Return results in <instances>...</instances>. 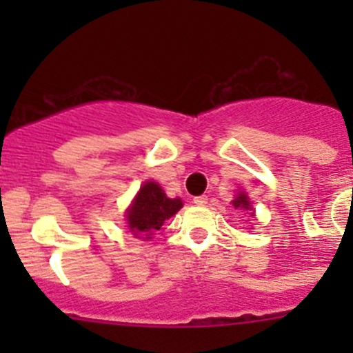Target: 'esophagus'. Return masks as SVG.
<instances>
[{"label":"esophagus","mask_w":353,"mask_h":353,"mask_svg":"<svg viewBox=\"0 0 353 353\" xmlns=\"http://www.w3.org/2000/svg\"><path fill=\"white\" fill-rule=\"evenodd\" d=\"M194 205H198V206H205L206 203H208V196H206V194H201V196H194Z\"/></svg>","instance_id":"obj_1"}]
</instances>
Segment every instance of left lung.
I'll return each instance as SVG.
<instances>
[{
  "instance_id": "left-lung-1",
  "label": "left lung",
  "mask_w": 353,
  "mask_h": 353,
  "mask_svg": "<svg viewBox=\"0 0 353 353\" xmlns=\"http://www.w3.org/2000/svg\"><path fill=\"white\" fill-rule=\"evenodd\" d=\"M232 203H234V206H236V208H244V210L251 208V203L248 201V196H245V194H239V196L234 199Z\"/></svg>"
}]
</instances>
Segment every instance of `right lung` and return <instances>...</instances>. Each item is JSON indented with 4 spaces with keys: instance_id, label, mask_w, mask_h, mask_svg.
I'll list each match as a JSON object with an SVG mask.
<instances>
[{
    "instance_id": "obj_1",
    "label": "right lung",
    "mask_w": 353,
    "mask_h": 353,
    "mask_svg": "<svg viewBox=\"0 0 353 353\" xmlns=\"http://www.w3.org/2000/svg\"><path fill=\"white\" fill-rule=\"evenodd\" d=\"M181 206H183L181 199L167 198L154 181L145 183L131 208L128 210V227L134 236L140 234L152 236V232L159 230L167 219L179 212Z\"/></svg>"
}]
</instances>
